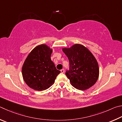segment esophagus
Masks as SVG:
<instances>
[{"mask_svg":"<svg viewBox=\"0 0 122 122\" xmlns=\"http://www.w3.org/2000/svg\"><path fill=\"white\" fill-rule=\"evenodd\" d=\"M61 73H64V72H65V71H64V69H61Z\"/></svg>","mask_w":122,"mask_h":122,"instance_id":"1","label":"esophagus"}]
</instances>
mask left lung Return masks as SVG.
Wrapping results in <instances>:
<instances>
[{
    "mask_svg": "<svg viewBox=\"0 0 122 122\" xmlns=\"http://www.w3.org/2000/svg\"><path fill=\"white\" fill-rule=\"evenodd\" d=\"M62 50L69 60L70 70L66 72L71 84L79 90L93 86L99 76V64L90 51L80 44H75Z\"/></svg>",
    "mask_w": 122,
    "mask_h": 122,
    "instance_id": "left-lung-1",
    "label": "left lung"
}]
</instances>
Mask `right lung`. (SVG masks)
Here are the masks:
<instances>
[{"instance_id":"right-lung-1","label":"right lung","mask_w":122,"mask_h":122,"mask_svg":"<svg viewBox=\"0 0 122 122\" xmlns=\"http://www.w3.org/2000/svg\"><path fill=\"white\" fill-rule=\"evenodd\" d=\"M52 49L46 44L34 48L28 55L22 67L23 80L30 88L41 91L49 88L55 82L61 71L51 59Z\"/></svg>"}]
</instances>
